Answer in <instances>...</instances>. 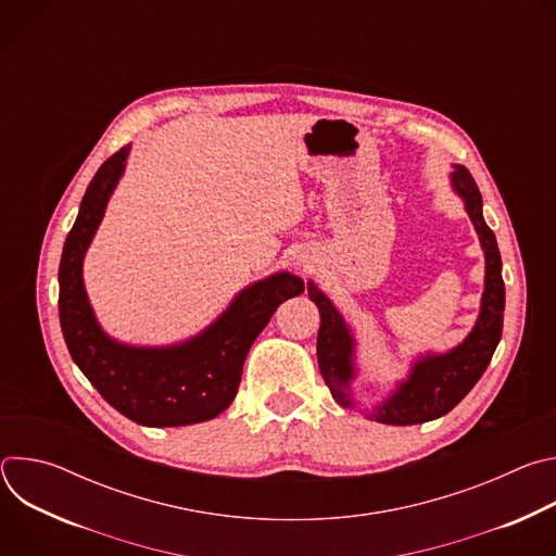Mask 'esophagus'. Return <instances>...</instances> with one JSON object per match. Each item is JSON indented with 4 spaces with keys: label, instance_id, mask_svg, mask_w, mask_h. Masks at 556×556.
I'll use <instances>...</instances> for the list:
<instances>
[{
    "label": "esophagus",
    "instance_id": "obj_1",
    "mask_svg": "<svg viewBox=\"0 0 556 556\" xmlns=\"http://www.w3.org/2000/svg\"><path fill=\"white\" fill-rule=\"evenodd\" d=\"M294 266H296L299 270L307 273V270H312V260H309L307 255H296V257H294Z\"/></svg>",
    "mask_w": 556,
    "mask_h": 556
}]
</instances>
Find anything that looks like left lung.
<instances>
[{
  "label": "left lung",
  "instance_id": "obj_1",
  "mask_svg": "<svg viewBox=\"0 0 556 556\" xmlns=\"http://www.w3.org/2000/svg\"><path fill=\"white\" fill-rule=\"evenodd\" d=\"M451 187L462 198L464 208L480 235L486 260L480 316L459 345L444 354L427 352L414 361L407 378L395 384L387 399L367 414L369 420L382 425H420L448 414L482 378L502 339L506 290L495 232L484 222L480 189L466 167L455 165ZM307 294L321 314V328L316 337V358H319L321 376L334 401L341 407L352 409L356 407L352 380L358 376L356 339L343 314L314 281H307Z\"/></svg>",
  "mask_w": 556,
  "mask_h": 556
}]
</instances>
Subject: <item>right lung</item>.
<instances>
[{"label": "right lung", "instance_id": "right-lung-1", "mask_svg": "<svg viewBox=\"0 0 556 556\" xmlns=\"http://www.w3.org/2000/svg\"><path fill=\"white\" fill-rule=\"evenodd\" d=\"M131 144L92 178L59 266V319L72 361L103 399L144 427H185L219 416L235 401L247 354L275 309L303 292V279L275 273L235 294L200 334L163 348L129 345L105 334L84 283V260L125 174Z\"/></svg>", "mask_w": 556, "mask_h": 556}]
</instances>
